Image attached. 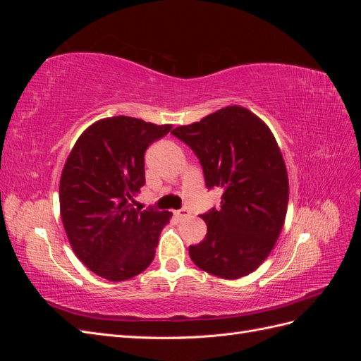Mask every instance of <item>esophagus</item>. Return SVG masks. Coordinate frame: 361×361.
Masks as SVG:
<instances>
[{
	"label": "esophagus",
	"mask_w": 361,
	"mask_h": 361,
	"mask_svg": "<svg viewBox=\"0 0 361 361\" xmlns=\"http://www.w3.org/2000/svg\"><path fill=\"white\" fill-rule=\"evenodd\" d=\"M173 214H174V216L179 218V220H182V218H188L190 216V211L188 209H179V211H174Z\"/></svg>",
	"instance_id": "34e87169"
}]
</instances>
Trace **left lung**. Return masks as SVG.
<instances>
[{"instance_id": "1", "label": "left lung", "mask_w": 361, "mask_h": 361, "mask_svg": "<svg viewBox=\"0 0 361 361\" xmlns=\"http://www.w3.org/2000/svg\"><path fill=\"white\" fill-rule=\"evenodd\" d=\"M199 158L207 188H221L220 209L202 215L207 233L190 257L212 276H248L274 248L285 224L289 182L269 128L239 105L171 130Z\"/></svg>"}]
</instances>
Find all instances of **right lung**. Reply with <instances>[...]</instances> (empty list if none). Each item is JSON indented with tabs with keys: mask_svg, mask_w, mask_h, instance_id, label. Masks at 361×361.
<instances>
[{
	"mask_svg": "<svg viewBox=\"0 0 361 361\" xmlns=\"http://www.w3.org/2000/svg\"><path fill=\"white\" fill-rule=\"evenodd\" d=\"M171 125L116 116L97 120L76 140L60 179V214L71 247L102 279L123 281L155 257L171 212L135 209L146 183L145 152Z\"/></svg>",
	"mask_w": 361,
	"mask_h": 361,
	"instance_id": "1",
	"label": "right lung"
}]
</instances>
